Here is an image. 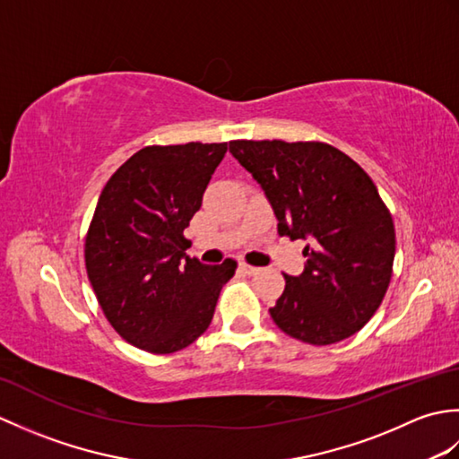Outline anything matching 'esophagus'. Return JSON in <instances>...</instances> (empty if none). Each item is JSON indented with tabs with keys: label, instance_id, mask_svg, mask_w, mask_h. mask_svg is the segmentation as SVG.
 Wrapping results in <instances>:
<instances>
[{
	"label": "esophagus",
	"instance_id": "1",
	"mask_svg": "<svg viewBox=\"0 0 459 459\" xmlns=\"http://www.w3.org/2000/svg\"><path fill=\"white\" fill-rule=\"evenodd\" d=\"M238 268H240L242 272H245V274H248V276L256 274V272H258V268H256V266H250V264H247V262H240Z\"/></svg>",
	"mask_w": 459,
	"mask_h": 459
}]
</instances>
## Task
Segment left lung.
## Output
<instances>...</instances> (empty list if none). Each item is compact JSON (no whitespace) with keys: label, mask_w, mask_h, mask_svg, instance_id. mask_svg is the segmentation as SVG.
Segmentation results:
<instances>
[{"label":"left lung","mask_w":459,"mask_h":459,"mask_svg":"<svg viewBox=\"0 0 459 459\" xmlns=\"http://www.w3.org/2000/svg\"><path fill=\"white\" fill-rule=\"evenodd\" d=\"M230 153L274 209L278 235L304 238L306 266L288 276L274 324L309 345L343 341L375 316L391 284L394 222L373 179L324 142L235 140Z\"/></svg>","instance_id":"obj_1"}]
</instances>
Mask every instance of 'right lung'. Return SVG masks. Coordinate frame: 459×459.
Returning a JSON list of instances; mask_svg holds the SVG:
<instances>
[{
  "instance_id": "right-lung-1",
  "label": "right lung",
  "mask_w": 459,
  "mask_h": 459,
  "mask_svg": "<svg viewBox=\"0 0 459 459\" xmlns=\"http://www.w3.org/2000/svg\"><path fill=\"white\" fill-rule=\"evenodd\" d=\"M227 143L148 145L104 185L84 242L86 274L110 325L155 355L209 327L237 262L201 264L183 237Z\"/></svg>"
}]
</instances>
